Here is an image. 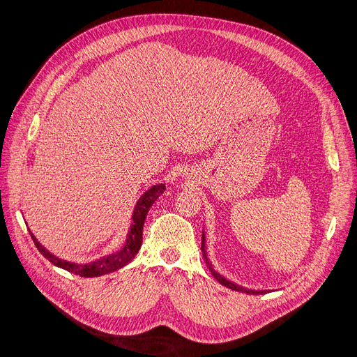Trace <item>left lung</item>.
Wrapping results in <instances>:
<instances>
[{
  "mask_svg": "<svg viewBox=\"0 0 357 357\" xmlns=\"http://www.w3.org/2000/svg\"><path fill=\"white\" fill-rule=\"evenodd\" d=\"M201 250H202V256H204V259H205V261H207V265H208V268H210V271H211V273H213V276L218 280V282L221 284V285H224V287H227V288H230V289H233V291H238V292H246V294H252V295H264V294H266V292H269V289H249V288H246V287H241V285H238V284H236V282H231V280H229L226 276H222L221 273H218L215 269H214V266H213V264L210 261V259H208V253H207V248H205V233L202 231V243H201Z\"/></svg>",
  "mask_w": 357,
  "mask_h": 357,
  "instance_id": "1",
  "label": "left lung"
}]
</instances>
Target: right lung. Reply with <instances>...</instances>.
Wrapping results in <instances>:
<instances>
[{
  "label": "right lung",
  "instance_id": "1",
  "mask_svg": "<svg viewBox=\"0 0 357 357\" xmlns=\"http://www.w3.org/2000/svg\"><path fill=\"white\" fill-rule=\"evenodd\" d=\"M166 186L165 183H156L139 198L136 207L133 210V214H131V222H130V229L127 231V237L121 249H119L116 253L105 255L97 260L86 261V264H77V261H69L63 260L58 256H54L50 253L42 243L34 237V234L30 231L31 238L34 241L36 248L39 249V252L53 264L54 266L62 268L70 273L79 275L84 278H96L101 275H107L111 272H116L121 268H124L127 264H130L131 260L135 259V256L139 253L142 248V241H143V226L147 217V213L150 207L155 204V201L165 192Z\"/></svg>",
  "mask_w": 357,
  "mask_h": 357
}]
</instances>
